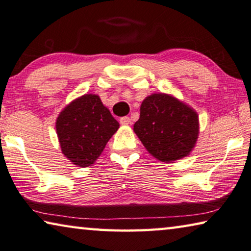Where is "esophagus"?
I'll return each mask as SVG.
<instances>
[{"instance_id":"1","label":"esophagus","mask_w":251,"mask_h":251,"mask_svg":"<svg viewBox=\"0 0 251 251\" xmlns=\"http://www.w3.org/2000/svg\"><path fill=\"white\" fill-rule=\"evenodd\" d=\"M120 123H121V125H130L131 119L129 117H122L120 119Z\"/></svg>"}]
</instances>
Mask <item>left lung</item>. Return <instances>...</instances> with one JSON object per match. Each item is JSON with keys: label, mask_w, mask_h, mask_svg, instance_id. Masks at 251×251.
Wrapping results in <instances>:
<instances>
[{"label": "left lung", "mask_w": 251, "mask_h": 251, "mask_svg": "<svg viewBox=\"0 0 251 251\" xmlns=\"http://www.w3.org/2000/svg\"><path fill=\"white\" fill-rule=\"evenodd\" d=\"M133 130L153 157L163 162L176 161L190 153L196 145L198 114L174 97L152 94L143 100Z\"/></svg>", "instance_id": "left-lung-1"}]
</instances>
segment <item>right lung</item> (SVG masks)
<instances>
[{
    "mask_svg": "<svg viewBox=\"0 0 251 251\" xmlns=\"http://www.w3.org/2000/svg\"><path fill=\"white\" fill-rule=\"evenodd\" d=\"M119 122L94 94L76 99L56 120L61 150L77 167H88L101 154Z\"/></svg>",
    "mask_w": 251,
    "mask_h": 251,
    "instance_id": "obj_1",
    "label": "right lung"
}]
</instances>
